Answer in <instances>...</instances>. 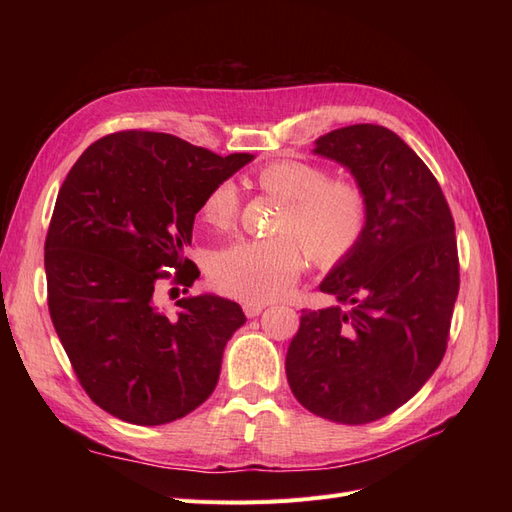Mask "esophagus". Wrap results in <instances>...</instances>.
Here are the masks:
<instances>
[{"mask_svg":"<svg viewBox=\"0 0 512 512\" xmlns=\"http://www.w3.org/2000/svg\"><path fill=\"white\" fill-rule=\"evenodd\" d=\"M262 309H265V305L262 303H243V312L247 318H256Z\"/></svg>","mask_w":512,"mask_h":512,"instance_id":"obj_1","label":"esophagus"}]
</instances>
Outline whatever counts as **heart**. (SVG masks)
<instances>
[{
  "instance_id": "heart-1",
  "label": "heart",
  "mask_w": 512,
  "mask_h": 512,
  "mask_svg": "<svg viewBox=\"0 0 512 512\" xmlns=\"http://www.w3.org/2000/svg\"><path fill=\"white\" fill-rule=\"evenodd\" d=\"M256 185L284 200L277 230L267 239H241L211 258L209 277L220 292L247 303L282 297L307 262V247L320 265L350 256L365 237L371 203L365 185L331 177L307 160H275L256 173ZM241 209L237 185L220 181L207 192L200 215L215 230L235 226Z\"/></svg>"
}]
</instances>
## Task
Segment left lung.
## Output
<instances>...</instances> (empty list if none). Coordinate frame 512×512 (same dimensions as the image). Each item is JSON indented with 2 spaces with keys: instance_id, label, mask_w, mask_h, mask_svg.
<instances>
[{
  "instance_id": "8db88e82",
  "label": "left lung",
  "mask_w": 512,
  "mask_h": 512,
  "mask_svg": "<svg viewBox=\"0 0 512 512\" xmlns=\"http://www.w3.org/2000/svg\"><path fill=\"white\" fill-rule=\"evenodd\" d=\"M314 151L352 170L371 215L320 284L339 305L303 309L286 376L309 412L365 425L421 391L446 352L459 292L455 222L438 179L389 128H339Z\"/></svg>"
}]
</instances>
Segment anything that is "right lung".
<instances>
[{
    "label": "right lung",
    "mask_w": 512,
    "mask_h": 512,
    "mask_svg": "<svg viewBox=\"0 0 512 512\" xmlns=\"http://www.w3.org/2000/svg\"><path fill=\"white\" fill-rule=\"evenodd\" d=\"M250 160L121 130L87 147L59 188L44 241L49 314L83 391L121 421H177L218 384L241 307L203 294L168 316L153 292L168 277L194 284L198 269L183 250L196 213Z\"/></svg>",
    "instance_id": "obj_1"
}]
</instances>
